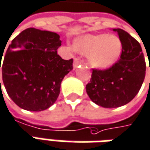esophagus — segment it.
<instances>
[{
    "label": "esophagus",
    "mask_w": 150,
    "mask_h": 150,
    "mask_svg": "<svg viewBox=\"0 0 150 150\" xmlns=\"http://www.w3.org/2000/svg\"><path fill=\"white\" fill-rule=\"evenodd\" d=\"M80 65H81V62L79 61V59L77 58H75V60H74V62H73V67L75 68H77L79 67H80Z\"/></svg>",
    "instance_id": "34e87169"
}]
</instances>
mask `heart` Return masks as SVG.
<instances>
[{"instance_id": "heart-1", "label": "heart", "mask_w": 150, "mask_h": 150, "mask_svg": "<svg viewBox=\"0 0 150 150\" xmlns=\"http://www.w3.org/2000/svg\"><path fill=\"white\" fill-rule=\"evenodd\" d=\"M74 48L87 55L89 64L94 68L105 69L115 65L122 54L120 39L115 35H84L75 39Z\"/></svg>"}]
</instances>
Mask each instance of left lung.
<instances>
[{
    "mask_svg": "<svg viewBox=\"0 0 150 150\" xmlns=\"http://www.w3.org/2000/svg\"><path fill=\"white\" fill-rule=\"evenodd\" d=\"M114 31L122 42L120 59L108 70H93L90 83L86 85L92 101L104 108L120 107L130 102L141 89L146 71L139 42L122 29Z\"/></svg>",
    "mask_w": 150,
    "mask_h": 150,
    "instance_id": "8db88e82",
    "label": "left lung"
}]
</instances>
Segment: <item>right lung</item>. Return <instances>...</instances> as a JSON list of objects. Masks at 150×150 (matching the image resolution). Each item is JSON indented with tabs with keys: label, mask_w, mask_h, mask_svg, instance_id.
I'll list each match as a JSON object with an SVG mask.
<instances>
[{
	"label": "right lung",
	"mask_w": 150,
	"mask_h": 150,
	"mask_svg": "<svg viewBox=\"0 0 150 150\" xmlns=\"http://www.w3.org/2000/svg\"><path fill=\"white\" fill-rule=\"evenodd\" d=\"M59 38L55 32L31 28L9 45L0 71L9 97L22 109L42 111L57 100L61 83L73 69L72 59L57 54Z\"/></svg>",
	"instance_id": "obj_1"
}]
</instances>
